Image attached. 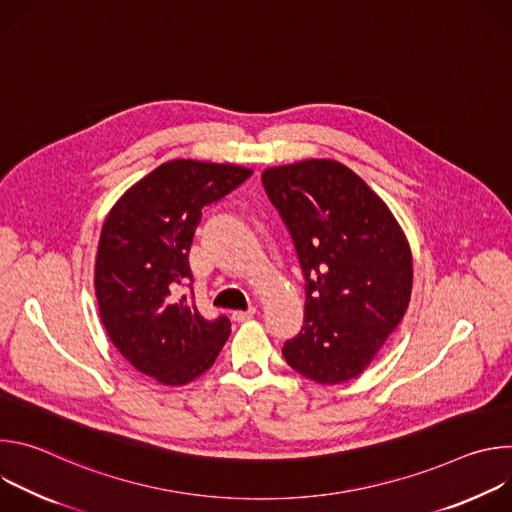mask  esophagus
<instances>
[{
	"instance_id": "1",
	"label": "esophagus",
	"mask_w": 512,
	"mask_h": 512,
	"mask_svg": "<svg viewBox=\"0 0 512 512\" xmlns=\"http://www.w3.org/2000/svg\"><path fill=\"white\" fill-rule=\"evenodd\" d=\"M255 314H257V308L237 310V312H233V320H235V322H245V320H251Z\"/></svg>"
}]
</instances>
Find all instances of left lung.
<instances>
[{
    "mask_svg": "<svg viewBox=\"0 0 512 512\" xmlns=\"http://www.w3.org/2000/svg\"><path fill=\"white\" fill-rule=\"evenodd\" d=\"M261 182L306 279L304 326L281 352L316 383L350 381L369 367L409 306L407 239L387 204L340 162L269 168Z\"/></svg>",
    "mask_w": 512,
    "mask_h": 512,
    "instance_id": "8db88e82",
    "label": "left lung"
}]
</instances>
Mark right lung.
<instances>
[{"label":"right lung","instance_id":"obj_1","mask_svg":"<svg viewBox=\"0 0 512 512\" xmlns=\"http://www.w3.org/2000/svg\"><path fill=\"white\" fill-rule=\"evenodd\" d=\"M253 172L231 164L174 160L133 184L101 231L95 291L113 346L162 385L208 371L231 334L227 316L206 320L194 304L188 253L202 208ZM184 284L191 294L179 298Z\"/></svg>","mask_w":512,"mask_h":512}]
</instances>
